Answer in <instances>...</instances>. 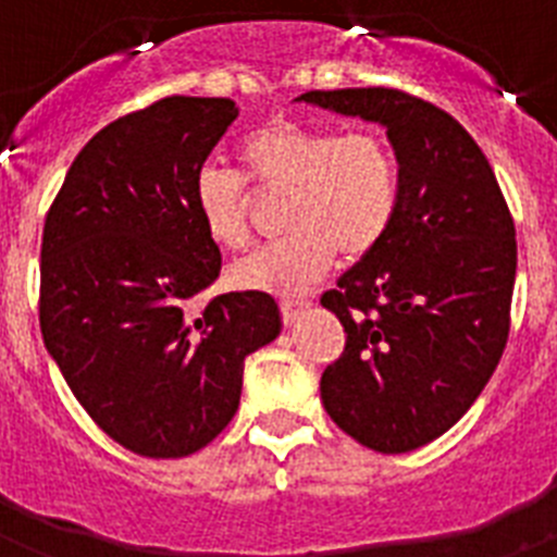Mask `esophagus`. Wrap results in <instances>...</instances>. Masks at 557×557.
I'll use <instances>...</instances> for the list:
<instances>
[{
  "instance_id": "1",
  "label": "esophagus",
  "mask_w": 557,
  "mask_h": 557,
  "mask_svg": "<svg viewBox=\"0 0 557 557\" xmlns=\"http://www.w3.org/2000/svg\"><path fill=\"white\" fill-rule=\"evenodd\" d=\"M309 304L307 301H282V318H284V323H287V326H293L295 321H298V318H301V312L304 309H307Z\"/></svg>"
}]
</instances>
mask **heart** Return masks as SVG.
Listing matches in <instances>:
<instances>
[{"mask_svg": "<svg viewBox=\"0 0 557 557\" xmlns=\"http://www.w3.org/2000/svg\"><path fill=\"white\" fill-rule=\"evenodd\" d=\"M248 178L289 191L284 243L268 245L231 268V284L275 295H301L321 282L337 250L348 259L371 253L391 231L401 198L398 164L379 133H343L273 122L239 145ZM191 203L211 243L243 248L248 239V191L234 172L203 164Z\"/></svg>", "mask_w": 557, "mask_h": 557, "instance_id": "obj_1", "label": "heart"}]
</instances>
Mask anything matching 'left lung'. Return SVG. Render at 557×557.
I'll use <instances>...</instances> for the list:
<instances>
[{
	"instance_id": "obj_1",
	"label": "left lung",
	"mask_w": 557,
	"mask_h": 557,
	"mask_svg": "<svg viewBox=\"0 0 557 557\" xmlns=\"http://www.w3.org/2000/svg\"><path fill=\"white\" fill-rule=\"evenodd\" d=\"M295 102L376 122L398 161L396 220L321 298L346 351L321 376L334 424L401 455L466 416L510 332L516 228L488 159L466 127L396 88L307 91Z\"/></svg>"
}]
</instances>
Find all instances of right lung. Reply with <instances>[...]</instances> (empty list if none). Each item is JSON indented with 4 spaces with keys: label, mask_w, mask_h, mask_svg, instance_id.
<instances>
[{
    "label": "right lung",
    "mask_w": 557,
    "mask_h": 557,
    "mask_svg": "<svg viewBox=\"0 0 557 557\" xmlns=\"http://www.w3.org/2000/svg\"><path fill=\"white\" fill-rule=\"evenodd\" d=\"M239 116L166 97L102 127L44 223L41 334L83 410L141 457H186L228 426L245 357L282 334L268 293L198 307L220 275L191 184Z\"/></svg>",
    "instance_id": "1"
}]
</instances>
